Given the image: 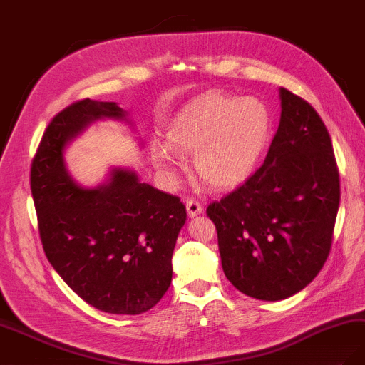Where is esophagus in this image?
Masks as SVG:
<instances>
[{
    "instance_id": "obj_1",
    "label": "esophagus",
    "mask_w": 365,
    "mask_h": 365,
    "mask_svg": "<svg viewBox=\"0 0 365 365\" xmlns=\"http://www.w3.org/2000/svg\"><path fill=\"white\" fill-rule=\"evenodd\" d=\"M186 212H187V215H190L191 218H194V217H197V215H200L201 212H203V207H201V205L198 203L197 200H190L186 203Z\"/></svg>"
}]
</instances>
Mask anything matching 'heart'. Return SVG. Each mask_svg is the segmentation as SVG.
<instances>
[{"label": "heart", "instance_id": "1", "mask_svg": "<svg viewBox=\"0 0 365 365\" xmlns=\"http://www.w3.org/2000/svg\"><path fill=\"white\" fill-rule=\"evenodd\" d=\"M272 132L267 105L254 98L206 93L186 103L167 129V143H153L152 159L170 179L194 153L198 178L213 190H230L257 170Z\"/></svg>", "mask_w": 365, "mask_h": 365}]
</instances>
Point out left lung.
Returning <instances> with one entry per match:
<instances>
[{
	"label": "left lung",
	"mask_w": 365,
	"mask_h": 365,
	"mask_svg": "<svg viewBox=\"0 0 365 365\" xmlns=\"http://www.w3.org/2000/svg\"><path fill=\"white\" fill-rule=\"evenodd\" d=\"M279 126L263 165L207 207L222 271L242 293L281 301L305 289L325 264L340 175L327 126L307 101L279 88Z\"/></svg>",
	"instance_id": "8db88e82"
}]
</instances>
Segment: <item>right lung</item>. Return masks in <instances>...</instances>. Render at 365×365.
Instances as JSON below:
<instances>
[{"mask_svg":"<svg viewBox=\"0 0 365 365\" xmlns=\"http://www.w3.org/2000/svg\"><path fill=\"white\" fill-rule=\"evenodd\" d=\"M133 126L115 102L84 99L52 118L31 167V194L49 263L79 298L111 314H141L171 284L173 251L186 209L179 197L113 167L96 187L79 186L64 150L91 123Z\"/></svg>","mask_w":365,"mask_h":365,"instance_id":"add662e5","label":"right lung"}]
</instances>
